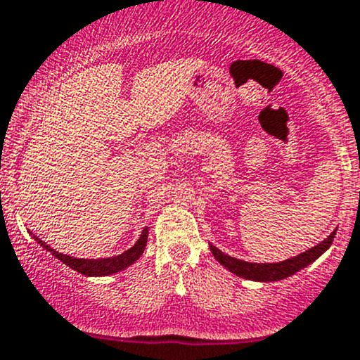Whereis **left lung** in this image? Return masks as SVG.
Returning <instances> with one entry per match:
<instances>
[{
  "mask_svg": "<svg viewBox=\"0 0 360 360\" xmlns=\"http://www.w3.org/2000/svg\"><path fill=\"white\" fill-rule=\"evenodd\" d=\"M335 234L336 231L331 232L324 240H321L317 246L303 251L298 257L288 258V260L279 263H251L237 260L234 257L225 255L224 251H220L213 244H210V250L213 253V257L217 258V262L221 263L227 270H231L232 274H236L237 277H243V279L248 281H258V283H274V281L286 279V277L300 272V270L309 266L312 262H316L322 253H326L329 250V246L333 244V239H335Z\"/></svg>",
  "mask_w": 360,
  "mask_h": 360,
  "instance_id": "8db88e82",
  "label": "left lung"
}]
</instances>
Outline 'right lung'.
Instances as JSON below:
<instances>
[{"label": "right lung", "instance_id": "1", "mask_svg": "<svg viewBox=\"0 0 360 360\" xmlns=\"http://www.w3.org/2000/svg\"><path fill=\"white\" fill-rule=\"evenodd\" d=\"M29 234L32 236V232H29ZM32 237L38 240V244H41L44 250L50 251L55 258H58V260H60L62 263H65V265L70 266L72 270H76V272L83 274V276H88V277H100V276H110V274L121 272V270L128 269L129 265H133V263L139 260L147 246L149 229L147 227L143 229L142 234H140V237H139V240H136V243L133 244L128 251L117 255V257L98 258V260H94V258H74V257H69V255L58 253V251L51 250L46 243H43L39 237H36V236H32Z\"/></svg>", "mask_w": 360, "mask_h": 360}]
</instances>
